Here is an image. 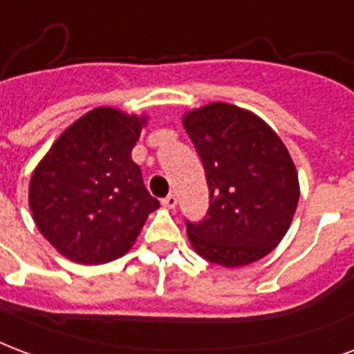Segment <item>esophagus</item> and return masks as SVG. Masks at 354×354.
<instances>
[{
    "mask_svg": "<svg viewBox=\"0 0 354 354\" xmlns=\"http://www.w3.org/2000/svg\"><path fill=\"white\" fill-rule=\"evenodd\" d=\"M161 204H163L165 208H170V210H172V208H176V204H178L176 195H169V197H165L163 201H161Z\"/></svg>",
    "mask_w": 354,
    "mask_h": 354,
    "instance_id": "esophagus-1",
    "label": "esophagus"
}]
</instances>
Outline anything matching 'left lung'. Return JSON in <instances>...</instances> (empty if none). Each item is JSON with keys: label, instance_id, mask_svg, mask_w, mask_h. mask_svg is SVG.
Returning a JSON list of instances; mask_svg holds the SVG:
<instances>
[{"label": "left lung", "instance_id": "1", "mask_svg": "<svg viewBox=\"0 0 354 354\" xmlns=\"http://www.w3.org/2000/svg\"><path fill=\"white\" fill-rule=\"evenodd\" d=\"M182 124L210 189L206 217L187 223L191 248L225 268L266 257L287 234L300 198L289 150L257 114L223 101L187 111Z\"/></svg>", "mask_w": 354, "mask_h": 354}]
</instances>
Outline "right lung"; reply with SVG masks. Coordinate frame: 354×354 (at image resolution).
Segmentation results:
<instances>
[{
	"instance_id": "1",
	"label": "right lung",
	"mask_w": 354,
	"mask_h": 354,
	"mask_svg": "<svg viewBox=\"0 0 354 354\" xmlns=\"http://www.w3.org/2000/svg\"><path fill=\"white\" fill-rule=\"evenodd\" d=\"M146 114L86 112L57 137L30 180V210L52 248L78 264L120 259L159 208L133 159Z\"/></svg>"
}]
</instances>
